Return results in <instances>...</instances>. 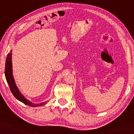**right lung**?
Wrapping results in <instances>:
<instances>
[{
    "label": "right lung",
    "mask_w": 134,
    "mask_h": 134,
    "mask_svg": "<svg viewBox=\"0 0 134 134\" xmlns=\"http://www.w3.org/2000/svg\"><path fill=\"white\" fill-rule=\"evenodd\" d=\"M11 52L10 53L7 55V58H6L5 61V76L7 82H8L9 86V88L13 94L14 96L16 99L18 100L21 101L24 104H27V105L30 106V107H41V106L44 105L45 103H41L40 104H33L31 103L30 101L27 100L23 94H21L19 91L18 90V87H17L16 84H15L14 80L13 73H12V64H11Z\"/></svg>",
    "instance_id": "right-lung-1"
}]
</instances>
